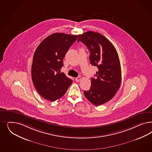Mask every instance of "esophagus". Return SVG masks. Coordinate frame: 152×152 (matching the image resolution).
<instances>
[{"label":"esophagus","instance_id":"1","mask_svg":"<svg viewBox=\"0 0 152 152\" xmlns=\"http://www.w3.org/2000/svg\"><path fill=\"white\" fill-rule=\"evenodd\" d=\"M80 79H81V78H80V77H77V78H76L75 79V81H76L77 82H79V81L80 80Z\"/></svg>","mask_w":152,"mask_h":152}]
</instances>
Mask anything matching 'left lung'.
Masks as SVG:
<instances>
[{"mask_svg": "<svg viewBox=\"0 0 152 152\" xmlns=\"http://www.w3.org/2000/svg\"><path fill=\"white\" fill-rule=\"evenodd\" d=\"M81 41L90 51L91 64L98 68L96 77L91 79L89 91H84L91 103L99 106L114 97L120 87L121 70L117 51L113 44L102 34L88 31L79 34Z\"/></svg>", "mask_w": 152, "mask_h": 152, "instance_id": "8db88e82", "label": "left lung"}]
</instances>
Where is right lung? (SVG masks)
<instances>
[{"instance_id":"obj_1","label":"right lung","mask_w":152,"mask_h":152,"mask_svg":"<svg viewBox=\"0 0 152 152\" xmlns=\"http://www.w3.org/2000/svg\"><path fill=\"white\" fill-rule=\"evenodd\" d=\"M77 35L55 33L38 46L34 55L31 75L34 87L43 98L54 102L66 93L73 83L60 69L63 59Z\"/></svg>"}]
</instances>
